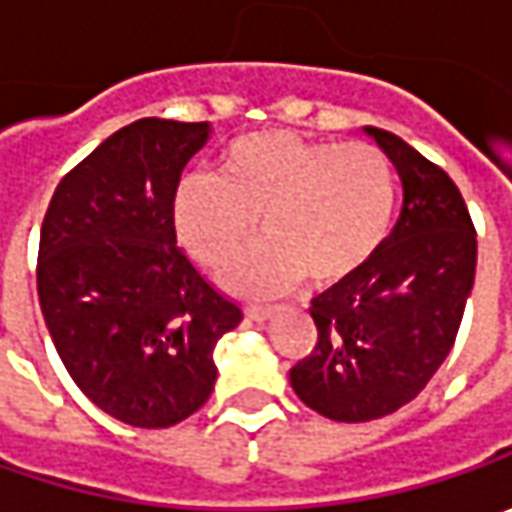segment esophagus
Here are the masks:
<instances>
[{
  "instance_id": "obj_1",
  "label": "esophagus",
  "mask_w": 512,
  "mask_h": 512,
  "mask_svg": "<svg viewBox=\"0 0 512 512\" xmlns=\"http://www.w3.org/2000/svg\"><path fill=\"white\" fill-rule=\"evenodd\" d=\"M273 313H276L273 307H245V316L247 319H253V322H267V319H273Z\"/></svg>"
}]
</instances>
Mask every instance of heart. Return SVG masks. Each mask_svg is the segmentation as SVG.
I'll return each mask as SVG.
<instances>
[{
	"label": "heart",
	"instance_id": "obj_1",
	"mask_svg": "<svg viewBox=\"0 0 512 512\" xmlns=\"http://www.w3.org/2000/svg\"><path fill=\"white\" fill-rule=\"evenodd\" d=\"M393 213L396 176L376 145L290 130L233 142L216 179L193 173L173 193L176 236L199 265H222L259 222L265 239L222 270L242 296H273L302 276L313 287L353 279L382 250Z\"/></svg>",
	"mask_w": 512,
	"mask_h": 512
}]
</instances>
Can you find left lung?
<instances>
[{"instance_id":"obj_1","label":"left lung","mask_w":512,"mask_h":512,"mask_svg":"<svg viewBox=\"0 0 512 512\" xmlns=\"http://www.w3.org/2000/svg\"><path fill=\"white\" fill-rule=\"evenodd\" d=\"M364 130L402 176V216L370 265L313 299L319 342L290 367L296 396L333 422L382 419L422 393L476 276V227L456 182L396 133Z\"/></svg>"}]
</instances>
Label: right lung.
Returning <instances> with one entry per match:
<instances>
[{
    "label": "right lung",
    "instance_id": "add662e5",
    "mask_svg": "<svg viewBox=\"0 0 512 512\" xmlns=\"http://www.w3.org/2000/svg\"><path fill=\"white\" fill-rule=\"evenodd\" d=\"M207 122L139 119L59 182L36 290L70 379L133 427L196 413L216 382L213 350L242 310L176 247L173 193Z\"/></svg>",
    "mask_w": 512,
    "mask_h": 512
}]
</instances>
